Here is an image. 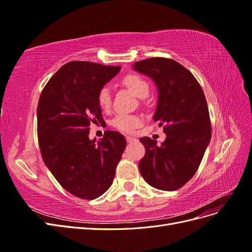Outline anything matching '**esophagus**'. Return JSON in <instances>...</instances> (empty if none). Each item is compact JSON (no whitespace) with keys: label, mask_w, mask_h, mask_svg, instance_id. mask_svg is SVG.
Masks as SVG:
<instances>
[{"label":"esophagus","mask_w":252,"mask_h":252,"mask_svg":"<svg viewBox=\"0 0 252 252\" xmlns=\"http://www.w3.org/2000/svg\"><path fill=\"white\" fill-rule=\"evenodd\" d=\"M126 140H127L128 143H133V142L138 141L135 138H132V136H130V135H127V136H126Z\"/></svg>","instance_id":"1"}]
</instances>
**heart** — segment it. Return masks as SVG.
<instances>
[{"mask_svg": "<svg viewBox=\"0 0 252 252\" xmlns=\"http://www.w3.org/2000/svg\"><path fill=\"white\" fill-rule=\"evenodd\" d=\"M122 83L140 98L147 97L149 94V84L143 77L135 73L127 74L122 80ZM97 104L102 110H108L111 106V93L108 86H102L97 91L96 95ZM142 123L140 117L134 114L120 113L112 120V125L119 130L125 132H131L133 129L139 127Z\"/></svg>", "mask_w": 252, "mask_h": 252, "instance_id": "heart-1", "label": "heart"}]
</instances>
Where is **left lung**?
Masks as SVG:
<instances>
[{
    "label": "left lung",
    "instance_id": "left-lung-1",
    "mask_svg": "<svg viewBox=\"0 0 252 252\" xmlns=\"http://www.w3.org/2000/svg\"><path fill=\"white\" fill-rule=\"evenodd\" d=\"M133 69L157 84L158 97L154 121L164 125L165 141L140 139L145 156L139 163L152 187L173 191L195 174L211 138L209 110L203 89L188 69L166 58L135 62Z\"/></svg>",
    "mask_w": 252,
    "mask_h": 252
}]
</instances>
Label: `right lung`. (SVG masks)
Instances as JSON below:
<instances>
[{
  "mask_svg": "<svg viewBox=\"0 0 252 252\" xmlns=\"http://www.w3.org/2000/svg\"><path fill=\"white\" fill-rule=\"evenodd\" d=\"M121 69L85 61L62 66L45 85L37 104L42 158L68 192L94 200L111 186L126 147L124 135L107 130L89 140L90 124H102L97 91Z\"/></svg>",
  "mask_w": 252,
  "mask_h": 252,
  "instance_id": "right-lung-1",
  "label": "right lung"
}]
</instances>
